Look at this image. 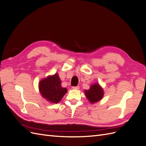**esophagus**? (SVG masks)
<instances>
[{
	"label": "esophagus",
	"instance_id": "1",
	"mask_svg": "<svg viewBox=\"0 0 146 146\" xmlns=\"http://www.w3.org/2000/svg\"><path fill=\"white\" fill-rule=\"evenodd\" d=\"M79 88H80V87H79L78 86H73V87H72V89H74V90H79Z\"/></svg>",
	"mask_w": 146,
	"mask_h": 146
}]
</instances>
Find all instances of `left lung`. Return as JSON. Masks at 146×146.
I'll use <instances>...</instances> for the list:
<instances>
[{
  "label": "left lung",
  "instance_id": "obj_1",
  "mask_svg": "<svg viewBox=\"0 0 146 146\" xmlns=\"http://www.w3.org/2000/svg\"><path fill=\"white\" fill-rule=\"evenodd\" d=\"M85 95L87 99L89 100L91 104L94 103L101 100L103 99L104 95V89L99 83H94L90 86L89 90L84 91Z\"/></svg>",
  "mask_w": 146,
  "mask_h": 146
}]
</instances>
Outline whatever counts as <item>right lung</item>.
Segmentation results:
<instances>
[{
	"label": "right lung",
	"instance_id": "obj_1",
	"mask_svg": "<svg viewBox=\"0 0 146 146\" xmlns=\"http://www.w3.org/2000/svg\"><path fill=\"white\" fill-rule=\"evenodd\" d=\"M38 88L42 98L52 104L58 103L68 91L67 88L61 86V81L57 73L41 79Z\"/></svg>",
	"mask_w": 146,
	"mask_h": 146
}]
</instances>
